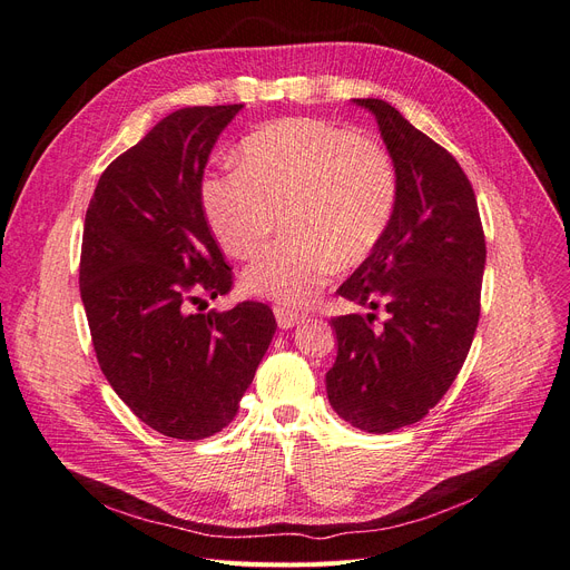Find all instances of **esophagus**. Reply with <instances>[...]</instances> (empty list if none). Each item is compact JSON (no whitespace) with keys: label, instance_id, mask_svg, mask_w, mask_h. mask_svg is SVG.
<instances>
[{"label":"esophagus","instance_id":"esophagus-1","mask_svg":"<svg viewBox=\"0 0 570 570\" xmlns=\"http://www.w3.org/2000/svg\"><path fill=\"white\" fill-rule=\"evenodd\" d=\"M274 317H277L279 328H293V326H298V324L305 322V317L298 315V312H293V309L282 307V305L274 307Z\"/></svg>","mask_w":570,"mask_h":570}]
</instances>
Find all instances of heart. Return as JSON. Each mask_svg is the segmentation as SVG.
I'll use <instances>...</instances> for the list:
<instances>
[{
	"mask_svg": "<svg viewBox=\"0 0 570 570\" xmlns=\"http://www.w3.org/2000/svg\"><path fill=\"white\" fill-rule=\"evenodd\" d=\"M208 225L232 258H253L286 219L291 242L242 274L250 296L288 309L312 303L336 263H362L389 229L397 173L389 151L320 118L274 120L238 146V168L200 185Z\"/></svg>",
	"mask_w": 570,
	"mask_h": 570,
	"instance_id": "heart-1",
	"label": "heart"
}]
</instances>
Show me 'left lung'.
<instances>
[{"label":"left lung","instance_id":"obj_1","mask_svg":"<svg viewBox=\"0 0 570 570\" xmlns=\"http://www.w3.org/2000/svg\"><path fill=\"white\" fill-rule=\"evenodd\" d=\"M370 111L395 163L397 206L376 248L343 282V298L366 315L334 317L338 355L326 372L334 412L366 433L424 419L469 355L481 315L485 236L459 163L381 99ZM390 312L372 327L373 309Z\"/></svg>","mask_w":570,"mask_h":570}]
</instances>
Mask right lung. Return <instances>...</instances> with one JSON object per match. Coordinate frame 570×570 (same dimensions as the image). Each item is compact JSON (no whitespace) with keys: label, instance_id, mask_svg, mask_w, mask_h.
Listing matches in <instances>:
<instances>
[{"label":"right lung","instance_id":"obj_1","mask_svg":"<svg viewBox=\"0 0 570 570\" xmlns=\"http://www.w3.org/2000/svg\"><path fill=\"white\" fill-rule=\"evenodd\" d=\"M242 108L165 116L108 165L85 215L80 296L101 372L146 426L177 440L229 424L277 328L263 303L194 309L232 286L200 181Z\"/></svg>","mask_w":570,"mask_h":570}]
</instances>
